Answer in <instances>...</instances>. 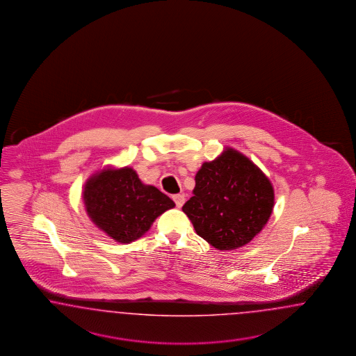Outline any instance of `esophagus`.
<instances>
[{"instance_id":"1","label":"esophagus","mask_w":356,"mask_h":356,"mask_svg":"<svg viewBox=\"0 0 356 356\" xmlns=\"http://www.w3.org/2000/svg\"><path fill=\"white\" fill-rule=\"evenodd\" d=\"M173 201H175V204L176 206L180 209L181 206L184 205V202H185V197H184L183 194H175L172 197Z\"/></svg>"}]
</instances>
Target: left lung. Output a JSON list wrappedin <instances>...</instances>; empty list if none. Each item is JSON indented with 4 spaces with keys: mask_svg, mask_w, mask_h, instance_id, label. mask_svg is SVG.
Returning <instances> with one entry per match:
<instances>
[{
    "mask_svg": "<svg viewBox=\"0 0 356 356\" xmlns=\"http://www.w3.org/2000/svg\"><path fill=\"white\" fill-rule=\"evenodd\" d=\"M275 194L269 177L247 155L225 147L195 173L183 206L198 236L219 250L247 245L269 222Z\"/></svg>",
    "mask_w": 356,
    "mask_h": 356,
    "instance_id": "1",
    "label": "left lung"
}]
</instances>
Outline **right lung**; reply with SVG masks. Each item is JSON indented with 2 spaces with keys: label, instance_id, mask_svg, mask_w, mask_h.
Here are the masks:
<instances>
[{
  "label": "right lung",
  "instance_id": "right-lung-1",
  "mask_svg": "<svg viewBox=\"0 0 356 356\" xmlns=\"http://www.w3.org/2000/svg\"><path fill=\"white\" fill-rule=\"evenodd\" d=\"M82 200L90 220L121 244L143 236L158 216L175 207L168 195L142 183L128 165L95 171L82 188Z\"/></svg>",
  "mask_w": 356,
  "mask_h": 356
}]
</instances>
